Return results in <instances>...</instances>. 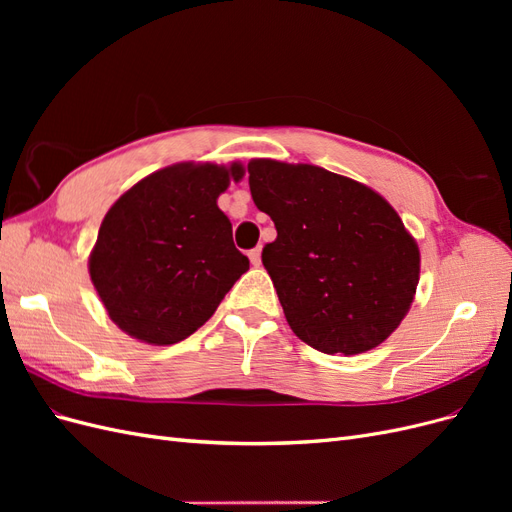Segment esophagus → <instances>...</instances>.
<instances>
[{
  "mask_svg": "<svg viewBox=\"0 0 512 512\" xmlns=\"http://www.w3.org/2000/svg\"><path fill=\"white\" fill-rule=\"evenodd\" d=\"M247 256H250V260H252V265H254V267H258V265H260V247H254V250H250V254H247Z\"/></svg>",
  "mask_w": 512,
  "mask_h": 512,
  "instance_id": "34e87169",
  "label": "esophagus"
}]
</instances>
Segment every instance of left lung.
<instances>
[{
	"label": "left lung",
	"instance_id": "left-lung-1",
	"mask_svg": "<svg viewBox=\"0 0 512 512\" xmlns=\"http://www.w3.org/2000/svg\"><path fill=\"white\" fill-rule=\"evenodd\" d=\"M254 205L275 224L262 250L290 329L324 354L380 346L412 305L421 254L367 185L312 164L252 160Z\"/></svg>",
	"mask_w": 512,
	"mask_h": 512
}]
</instances>
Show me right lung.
<instances>
[{
	"label": "right lung",
	"mask_w": 512,
	"mask_h": 512,
	"mask_svg": "<svg viewBox=\"0 0 512 512\" xmlns=\"http://www.w3.org/2000/svg\"><path fill=\"white\" fill-rule=\"evenodd\" d=\"M241 164H177L123 194L104 215L89 275L121 331L177 344L213 316L250 260L218 207Z\"/></svg>",
	"instance_id": "right-lung-1"
}]
</instances>
